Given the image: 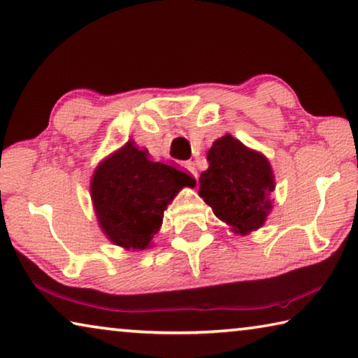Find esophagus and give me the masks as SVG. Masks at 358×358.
I'll list each match as a JSON object with an SVG mask.
<instances>
[{"label":"esophagus","instance_id":"1","mask_svg":"<svg viewBox=\"0 0 358 358\" xmlns=\"http://www.w3.org/2000/svg\"><path fill=\"white\" fill-rule=\"evenodd\" d=\"M183 167L188 170L189 172V175L192 178H196L197 180V169H196V164L194 162H191V161H188V162H185L183 164Z\"/></svg>","mask_w":358,"mask_h":358}]
</instances>
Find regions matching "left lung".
<instances>
[{
  "label": "left lung",
  "mask_w": 358,
  "mask_h": 358,
  "mask_svg": "<svg viewBox=\"0 0 358 358\" xmlns=\"http://www.w3.org/2000/svg\"><path fill=\"white\" fill-rule=\"evenodd\" d=\"M207 161L208 169L199 178L203 202L237 234L259 229L272 208L275 188L268 159L224 135L208 150Z\"/></svg>",
  "instance_id": "1"
}]
</instances>
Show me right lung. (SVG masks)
Instances as JSON below:
<instances>
[{"instance_id": "1", "label": "right lung", "mask_w": 358, "mask_h": 358, "mask_svg": "<svg viewBox=\"0 0 358 358\" xmlns=\"http://www.w3.org/2000/svg\"><path fill=\"white\" fill-rule=\"evenodd\" d=\"M194 178L172 166L152 162L134 141L99 164L90 181L95 215L105 236L126 250H145L162 224L164 210Z\"/></svg>"}]
</instances>
